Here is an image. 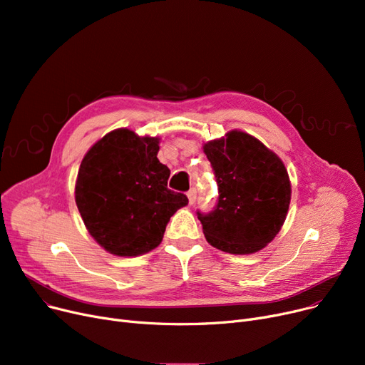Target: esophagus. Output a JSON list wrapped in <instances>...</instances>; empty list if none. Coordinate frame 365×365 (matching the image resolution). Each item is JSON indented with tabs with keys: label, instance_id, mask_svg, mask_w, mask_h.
Returning a JSON list of instances; mask_svg holds the SVG:
<instances>
[{
	"label": "esophagus",
	"instance_id": "1",
	"mask_svg": "<svg viewBox=\"0 0 365 365\" xmlns=\"http://www.w3.org/2000/svg\"><path fill=\"white\" fill-rule=\"evenodd\" d=\"M187 198H189V202H190V204L195 202V200H197V189H195V187H190V189L187 190Z\"/></svg>",
	"mask_w": 365,
	"mask_h": 365
}]
</instances>
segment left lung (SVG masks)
Masks as SVG:
<instances>
[{
    "instance_id": "left-lung-1",
    "label": "left lung",
    "mask_w": 365,
    "mask_h": 365,
    "mask_svg": "<svg viewBox=\"0 0 365 365\" xmlns=\"http://www.w3.org/2000/svg\"><path fill=\"white\" fill-rule=\"evenodd\" d=\"M202 149L219 187L213 212H197L205 240L231 255L262 250L279 232L289 212L292 185L282 161L238 130Z\"/></svg>"
}]
</instances>
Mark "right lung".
<instances>
[{"instance_id":"add662e5","label":"right lung","mask_w":365,"mask_h":365,"mask_svg":"<svg viewBox=\"0 0 365 365\" xmlns=\"http://www.w3.org/2000/svg\"><path fill=\"white\" fill-rule=\"evenodd\" d=\"M158 138L128 128L108 133L81 161L75 202L90 235L115 256L158 247L170 217L187 204L167 187L170 170L157 158Z\"/></svg>"}]
</instances>
